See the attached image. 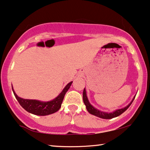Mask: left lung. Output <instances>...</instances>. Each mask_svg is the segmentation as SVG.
<instances>
[{
    "label": "left lung",
    "mask_w": 150,
    "mask_h": 150,
    "mask_svg": "<svg viewBox=\"0 0 150 150\" xmlns=\"http://www.w3.org/2000/svg\"><path fill=\"white\" fill-rule=\"evenodd\" d=\"M135 97L136 95L133 97V99H132L130 103H129L127 105H126L125 107L122 108H120V109H117L115 111L110 112H103V111L99 110L97 109L96 108L94 107L93 105H91V103H90L88 99V97L86 95V91L85 88L83 90V101L86 105V110H88V112L90 114H91V115H95L96 117H99V118H101V119H110L121 115V114L124 112L129 107V105H130L132 104V103L133 102Z\"/></svg>",
    "instance_id": "obj_1"
}]
</instances>
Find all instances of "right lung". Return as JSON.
Wrapping results in <instances>:
<instances>
[{"label":"right lung","instance_id":"obj_1","mask_svg":"<svg viewBox=\"0 0 150 150\" xmlns=\"http://www.w3.org/2000/svg\"><path fill=\"white\" fill-rule=\"evenodd\" d=\"M73 81H71L64 88L62 91L53 100L42 101L36 99H26L18 97L12 86V91L20 104L28 112L38 116H46L56 112L61 108L65 94L70 88Z\"/></svg>","mask_w":150,"mask_h":150}]
</instances>
